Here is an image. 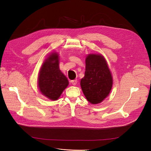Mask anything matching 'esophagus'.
<instances>
[{
	"label": "esophagus",
	"mask_w": 151,
	"mask_h": 151,
	"mask_svg": "<svg viewBox=\"0 0 151 151\" xmlns=\"http://www.w3.org/2000/svg\"><path fill=\"white\" fill-rule=\"evenodd\" d=\"M71 83L73 85H76V83H77V80H71Z\"/></svg>",
	"instance_id": "esophagus-1"
}]
</instances>
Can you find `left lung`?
Returning a JSON list of instances; mask_svg holds the SVG:
<instances>
[{"instance_id": "8db88e82", "label": "left lung", "mask_w": 151, "mask_h": 151, "mask_svg": "<svg viewBox=\"0 0 151 151\" xmlns=\"http://www.w3.org/2000/svg\"><path fill=\"white\" fill-rule=\"evenodd\" d=\"M85 76L80 81L83 94L91 104L101 103L109 94L113 78L107 62L101 55L90 54L85 60Z\"/></svg>"}]
</instances>
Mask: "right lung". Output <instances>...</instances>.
<instances>
[{"instance_id": "right-lung-1", "label": "right lung", "mask_w": 151, "mask_h": 151, "mask_svg": "<svg viewBox=\"0 0 151 151\" xmlns=\"http://www.w3.org/2000/svg\"><path fill=\"white\" fill-rule=\"evenodd\" d=\"M69 82L59 68V55L52 53L45 60L39 72L38 86L43 95L57 100Z\"/></svg>"}]
</instances>
